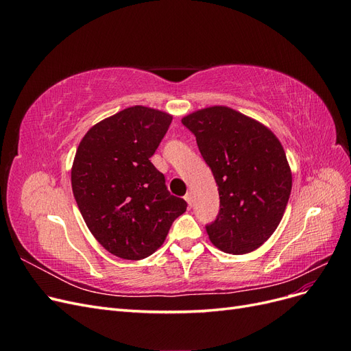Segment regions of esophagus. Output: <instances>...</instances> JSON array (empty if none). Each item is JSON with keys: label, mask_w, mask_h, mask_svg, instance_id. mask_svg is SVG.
<instances>
[{"label": "esophagus", "mask_w": 351, "mask_h": 351, "mask_svg": "<svg viewBox=\"0 0 351 351\" xmlns=\"http://www.w3.org/2000/svg\"><path fill=\"white\" fill-rule=\"evenodd\" d=\"M184 200L187 202V205L192 208L193 206V197H192V193H187L186 196H184Z\"/></svg>", "instance_id": "34e87169"}]
</instances>
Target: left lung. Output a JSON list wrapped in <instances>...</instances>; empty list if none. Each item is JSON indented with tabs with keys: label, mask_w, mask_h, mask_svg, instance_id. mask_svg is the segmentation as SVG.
Wrapping results in <instances>:
<instances>
[{
	"label": "left lung",
	"mask_w": 351,
	"mask_h": 351,
	"mask_svg": "<svg viewBox=\"0 0 351 351\" xmlns=\"http://www.w3.org/2000/svg\"><path fill=\"white\" fill-rule=\"evenodd\" d=\"M182 123L196 136L219 193L209 240L231 254L261 247L282 219L293 176L284 147L261 121L226 105L190 112Z\"/></svg>",
	"instance_id": "1"
}]
</instances>
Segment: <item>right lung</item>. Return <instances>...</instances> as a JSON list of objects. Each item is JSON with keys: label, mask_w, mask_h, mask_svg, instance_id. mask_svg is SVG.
Here are the masks:
<instances>
[{"label": "right lung", "mask_w": 351, "mask_h": 351, "mask_svg": "<svg viewBox=\"0 0 351 351\" xmlns=\"http://www.w3.org/2000/svg\"><path fill=\"white\" fill-rule=\"evenodd\" d=\"M173 115L134 105L101 120L80 141L71 189L80 214L101 246L127 261L151 256L186 212L151 162Z\"/></svg>", "instance_id": "obj_1"}]
</instances>
